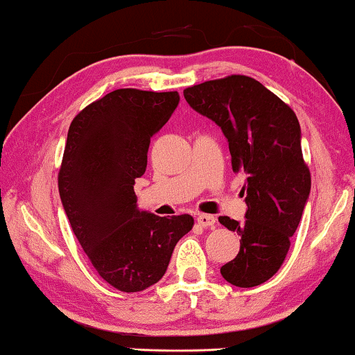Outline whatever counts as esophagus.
<instances>
[{
	"instance_id": "1",
	"label": "esophagus",
	"mask_w": 355,
	"mask_h": 355,
	"mask_svg": "<svg viewBox=\"0 0 355 355\" xmlns=\"http://www.w3.org/2000/svg\"><path fill=\"white\" fill-rule=\"evenodd\" d=\"M197 223L202 227H215L216 218L213 216V215H198L197 216Z\"/></svg>"
}]
</instances>
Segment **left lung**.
Segmentation results:
<instances>
[{
	"instance_id": "8db88e82",
	"label": "left lung",
	"mask_w": 355,
	"mask_h": 355,
	"mask_svg": "<svg viewBox=\"0 0 355 355\" xmlns=\"http://www.w3.org/2000/svg\"><path fill=\"white\" fill-rule=\"evenodd\" d=\"M187 103L220 125L230 142L232 171L245 174V221H218L241 236L234 260L221 275L254 288L281 268L310 193L300 125L289 105L249 76L232 74L184 90Z\"/></svg>"
}]
</instances>
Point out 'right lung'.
Masks as SVG:
<instances>
[{
	"mask_svg": "<svg viewBox=\"0 0 355 355\" xmlns=\"http://www.w3.org/2000/svg\"><path fill=\"white\" fill-rule=\"evenodd\" d=\"M178 92L118 89L72 119L58 189L72 232L101 278L123 293L158 283L191 215L137 210L135 179L147 168L150 139L168 123Z\"/></svg>",
	"mask_w": 355,
	"mask_h": 355,
	"instance_id": "obj_1",
	"label": "right lung"
}]
</instances>
